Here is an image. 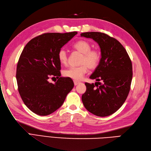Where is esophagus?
I'll use <instances>...</instances> for the list:
<instances>
[{
	"mask_svg": "<svg viewBox=\"0 0 151 151\" xmlns=\"http://www.w3.org/2000/svg\"><path fill=\"white\" fill-rule=\"evenodd\" d=\"M80 83V81H74V85H77L78 84H79Z\"/></svg>",
	"mask_w": 151,
	"mask_h": 151,
	"instance_id": "1",
	"label": "esophagus"
}]
</instances>
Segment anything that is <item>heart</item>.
<instances>
[{"label":"heart","mask_w":151,"mask_h":151,"mask_svg":"<svg viewBox=\"0 0 151 151\" xmlns=\"http://www.w3.org/2000/svg\"><path fill=\"white\" fill-rule=\"evenodd\" d=\"M73 48L82 54L80 66L70 67L63 71V75L75 81L80 80L88 71V68L94 70L99 65L101 60V52L97 50H91V45L85 41H79L75 43ZM58 58L63 65H66L68 61L66 51L61 49L58 53Z\"/></svg>","instance_id":"heart-1"}]
</instances>
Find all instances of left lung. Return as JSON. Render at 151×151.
I'll return each mask as SVG.
<instances>
[{
    "label": "left lung",
    "mask_w": 151,
    "mask_h": 151,
    "mask_svg": "<svg viewBox=\"0 0 151 151\" xmlns=\"http://www.w3.org/2000/svg\"><path fill=\"white\" fill-rule=\"evenodd\" d=\"M81 37L91 38L101 50L99 65L90 76L95 83H85L86 90L81 99L85 109L99 116L115 113L129 95L132 79V65L121 43L105 33L87 32Z\"/></svg>",
    "instance_id": "obj_1"
}]
</instances>
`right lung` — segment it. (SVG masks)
Listing matches in <instances>:
<instances>
[{
  "label": "right lung",
  "instance_id": "1",
  "mask_svg": "<svg viewBox=\"0 0 151 151\" xmlns=\"http://www.w3.org/2000/svg\"><path fill=\"white\" fill-rule=\"evenodd\" d=\"M76 34H42L29 41L22 50L16 70L18 91L24 104L35 114L45 116L53 113L73 88L71 78L61 77L58 53ZM51 76L57 78L55 84L48 81Z\"/></svg>",
  "mask_w": 151,
  "mask_h": 151
}]
</instances>
